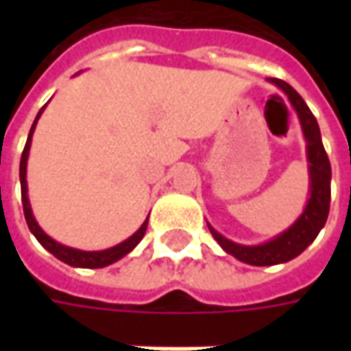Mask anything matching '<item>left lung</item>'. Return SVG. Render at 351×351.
I'll return each instance as SVG.
<instances>
[{
	"mask_svg": "<svg viewBox=\"0 0 351 351\" xmlns=\"http://www.w3.org/2000/svg\"><path fill=\"white\" fill-rule=\"evenodd\" d=\"M269 82L278 86L287 95V101L291 103V107L299 116L302 135L306 141V161H308L310 178L306 206L301 216L286 231H282L280 235L267 243L254 244V246L233 243L208 223L210 233L223 250L239 261L256 265V267L286 263L306 250L310 244L314 243L317 233L324 229L327 216H329V203H331V163L325 154L316 118L310 112L304 99L287 82L280 79H269Z\"/></svg>",
	"mask_w": 351,
	"mask_h": 351,
	"instance_id": "1",
	"label": "left lung"
}]
</instances>
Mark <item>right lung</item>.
I'll return each mask as SVG.
<instances>
[{
	"instance_id": "1",
	"label": "right lung",
	"mask_w": 351,
	"mask_h": 351,
	"mask_svg": "<svg viewBox=\"0 0 351 351\" xmlns=\"http://www.w3.org/2000/svg\"><path fill=\"white\" fill-rule=\"evenodd\" d=\"M47 107V105H45ZM45 107L37 112L35 116V122L29 130V135H27L26 146H24V152H22V160H20V188H22V205H24V216H26L27 228L34 233V237L41 243V246L45 250H49L54 258H58L64 263L71 265V267H80V269H101V267H107V265L116 263L118 259H122L123 256H128L135 246H137L143 237L146 233V226H148V218L143 221V226L130 237L125 239L123 243L116 244L112 248H107V250H97V252H86V250H77V248H71V246H65V244H60L58 241H54L52 237H49L41 229V226L35 220L34 213H32V205H29V199H27V180H26V169H27V156H29V146H32V137H34L35 125H37V120L41 118Z\"/></svg>"
}]
</instances>
